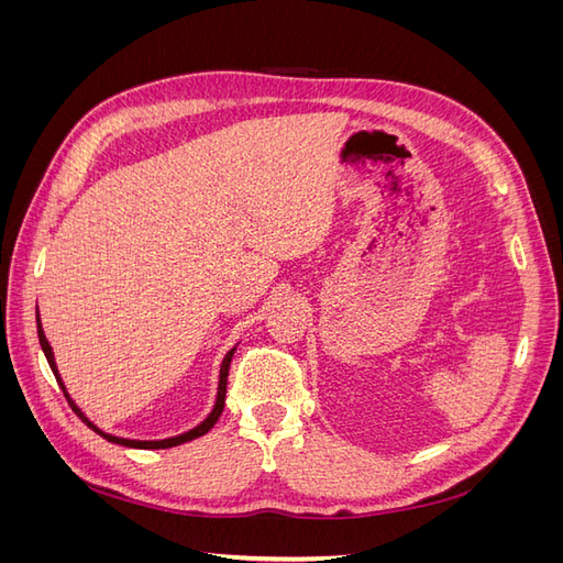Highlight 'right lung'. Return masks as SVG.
Segmentation results:
<instances>
[{
    "label": "right lung",
    "instance_id": "obj_1",
    "mask_svg": "<svg viewBox=\"0 0 563 563\" xmlns=\"http://www.w3.org/2000/svg\"><path fill=\"white\" fill-rule=\"evenodd\" d=\"M37 335H40V345H42V350H44V356H46V362H48V366H51V371H54V376H56V380H58V385H60V389H63V395H65V399H67V404L73 406V411L81 418V422L84 424H89V428L96 432V434H100L103 439H108V441H112V444H119V446H129V449H172V446H178V444H185V441H192V439H197V437H201V434H207L213 424H216V420L220 418V413H223V406H225V389H228V371H230V362H232V354H234V350H230L228 354H225V360H223V366H220V380H218V397H216V406H213V411L209 413V418L203 420L201 424H197L195 430H190V432H185V434H178V437H172V439H159V441H135V439H122V437H112V434H106L103 430H98L96 424L84 416L79 408L75 406V401L70 399V395H67L65 391V385H63V380H60V376H58V368H56V362H54V352H51V345H48V340H46V335H44V331H42V321H40V310H37Z\"/></svg>",
    "mask_w": 563,
    "mask_h": 563
}]
</instances>
